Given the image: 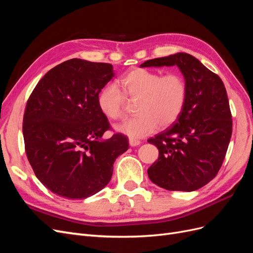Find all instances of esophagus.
<instances>
[{
    "label": "esophagus",
    "mask_w": 253,
    "mask_h": 253,
    "mask_svg": "<svg viewBox=\"0 0 253 253\" xmlns=\"http://www.w3.org/2000/svg\"><path fill=\"white\" fill-rule=\"evenodd\" d=\"M128 142H129V145H131V147H137V145H139L141 143L140 140L134 139V138H129Z\"/></svg>",
    "instance_id": "obj_1"
}]
</instances>
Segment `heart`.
Returning <instances> with one entry per match:
<instances>
[{"label": "heart", "instance_id": "b5f03b06", "mask_svg": "<svg viewBox=\"0 0 253 253\" xmlns=\"http://www.w3.org/2000/svg\"><path fill=\"white\" fill-rule=\"evenodd\" d=\"M116 84L105 85L98 95L99 109L109 119H119L125 115L129 100L137 101L138 115L115 126L116 131L131 138H141L158 127H167L179 118L186 105L187 82L178 73L162 75L159 72L135 68Z\"/></svg>", "mask_w": 253, "mask_h": 253}]
</instances>
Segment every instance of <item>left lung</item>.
<instances>
[{
	"label": "left lung",
	"instance_id": "1",
	"mask_svg": "<svg viewBox=\"0 0 253 253\" xmlns=\"http://www.w3.org/2000/svg\"><path fill=\"white\" fill-rule=\"evenodd\" d=\"M173 65L187 82V101L172 126L148 140L159 151L148 175L160 188L191 192L215 177L223 165L232 134L231 112L223 81L189 53L148 60L140 67Z\"/></svg>",
	"mask_w": 253,
	"mask_h": 253
}]
</instances>
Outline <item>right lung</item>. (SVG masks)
I'll return each mask as SVG.
<instances>
[{
    "label": "right lung",
    "instance_id": "add662e5",
    "mask_svg": "<svg viewBox=\"0 0 253 253\" xmlns=\"http://www.w3.org/2000/svg\"><path fill=\"white\" fill-rule=\"evenodd\" d=\"M115 76L110 63L71 59L38 82L23 117L25 152L33 170L52 193L86 198L110 182L116 158L128 149L110 129L97 98Z\"/></svg>",
    "mask_w": 253,
    "mask_h": 253
}]
</instances>
